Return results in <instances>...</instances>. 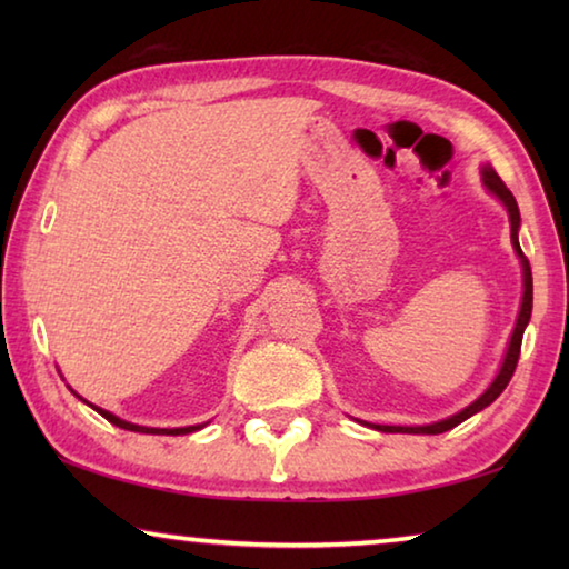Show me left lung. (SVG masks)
Listing matches in <instances>:
<instances>
[{
	"instance_id": "obj_1",
	"label": "left lung",
	"mask_w": 569,
	"mask_h": 569,
	"mask_svg": "<svg viewBox=\"0 0 569 569\" xmlns=\"http://www.w3.org/2000/svg\"><path fill=\"white\" fill-rule=\"evenodd\" d=\"M481 180H485V186L489 192H495V196L502 200L507 213H509V226H512V246L517 250L519 261H522V271H525V296H522V308H519V316H517V323H515V331H512V339H509V349H507V356L502 361V369H499L497 379L492 381V387H489L481 397L469 403L467 409H461L459 413H455V417H449L445 421H437V423H427V427H383V423H366V427H373L379 431H403V435H441V431H449L455 429L457 423H461L465 419H469L471 413L481 411L485 407H489L499 393H502L507 389L509 379H512V373L517 369V361H519V351H522V336H525V329L529 323V316H532V268H529V261L522 253V248H519V238H517V230H519V208H517V200L512 192H509V188L502 182V178L497 176V172L492 168H485L481 170Z\"/></svg>"
}]
</instances>
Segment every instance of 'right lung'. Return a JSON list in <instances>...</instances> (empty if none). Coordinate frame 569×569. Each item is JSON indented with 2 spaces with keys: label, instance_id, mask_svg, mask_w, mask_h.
Instances as JSON below:
<instances>
[{
  "label": "right lung",
  "instance_id": "right-lung-1",
  "mask_svg": "<svg viewBox=\"0 0 569 569\" xmlns=\"http://www.w3.org/2000/svg\"><path fill=\"white\" fill-rule=\"evenodd\" d=\"M90 407H92V403H90ZM92 409L98 411L100 417L108 419L110 423H114V427H120V429H128V431H140V435H170V437H180V435H190V431L200 429V423H198V427H180V429H150V427H138V423L122 421V419L114 417V413L104 411V409H98V407H92Z\"/></svg>",
  "mask_w": 569,
  "mask_h": 569
}]
</instances>
